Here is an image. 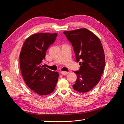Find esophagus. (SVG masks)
Instances as JSON below:
<instances>
[{
	"instance_id": "34e87169",
	"label": "esophagus",
	"mask_w": 124,
	"mask_h": 124,
	"mask_svg": "<svg viewBox=\"0 0 124 124\" xmlns=\"http://www.w3.org/2000/svg\"><path fill=\"white\" fill-rule=\"evenodd\" d=\"M69 72H66V71H61V73L62 74V75H66L68 74Z\"/></svg>"
}]
</instances>
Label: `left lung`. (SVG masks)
<instances>
[{"instance_id":"left-lung-1","label":"left lung","mask_w":124,"mask_h":124,"mask_svg":"<svg viewBox=\"0 0 124 124\" xmlns=\"http://www.w3.org/2000/svg\"><path fill=\"white\" fill-rule=\"evenodd\" d=\"M72 44L80 69L77 74L73 89L80 93L91 91L99 82L105 66V56L102 45L98 37L86 28L64 31Z\"/></svg>"}]
</instances>
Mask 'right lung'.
<instances>
[{
    "label": "right lung",
    "instance_id": "right-lung-1",
    "mask_svg": "<svg viewBox=\"0 0 124 124\" xmlns=\"http://www.w3.org/2000/svg\"><path fill=\"white\" fill-rule=\"evenodd\" d=\"M57 35L56 33H39L29 36L20 53V68L23 79L30 89L40 96L53 92L58 81V72L52 71L41 64Z\"/></svg>",
    "mask_w": 124,
    "mask_h": 124
}]
</instances>
